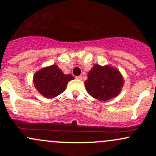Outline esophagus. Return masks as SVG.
<instances>
[{"label":"esophagus","instance_id":"obj_1","mask_svg":"<svg viewBox=\"0 0 156 156\" xmlns=\"http://www.w3.org/2000/svg\"><path fill=\"white\" fill-rule=\"evenodd\" d=\"M76 78L78 80H82V78H83V76H77Z\"/></svg>","mask_w":156,"mask_h":156}]
</instances>
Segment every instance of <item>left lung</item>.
Masks as SVG:
<instances>
[{
  "instance_id": "8db88e82",
  "label": "left lung",
  "mask_w": 156,
  "mask_h": 156,
  "mask_svg": "<svg viewBox=\"0 0 156 156\" xmlns=\"http://www.w3.org/2000/svg\"><path fill=\"white\" fill-rule=\"evenodd\" d=\"M84 84L91 96L101 101H107L119 95L124 85V78L117 68L95 64Z\"/></svg>"
}]
</instances>
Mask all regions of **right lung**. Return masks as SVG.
I'll return each instance as SVG.
<instances>
[{"instance_id":"1","label":"right lung","mask_w":156,"mask_h":156,"mask_svg":"<svg viewBox=\"0 0 156 156\" xmlns=\"http://www.w3.org/2000/svg\"><path fill=\"white\" fill-rule=\"evenodd\" d=\"M73 79V76L64 74L58 65L53 64L35 73L33 82L39 94L50 99L62 94L67 88L68 82Z\"/></svg>"}]
</instances>
